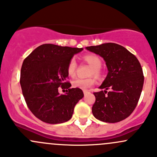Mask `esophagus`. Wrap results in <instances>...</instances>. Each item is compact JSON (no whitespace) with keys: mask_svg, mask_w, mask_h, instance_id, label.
I'll return each instance as SVG.
<instances>
[{"mask_svg":"<svg viewBox=\"0 0 157 157\" xmlns=\"http://www.w3.org/2000/svg\"><path fill=\"white\" fill-rule=\"evenodd\" d=\"M89 93H90V92H88V91H83V94H84L85 96H86L87 94H89Z\"/></svg>","mask_w":157,"mask_h":157,"instance_id":"1","label":"esophagus"}]
</instances>
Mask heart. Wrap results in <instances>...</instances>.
<instances>
[{
  "label": "heart",
  "mask_w": 157,
  "mask_h": 157,
  "mask_svg": "<svg viewBox=\"0 0 157 157\" xmlns=\"http://www.w3.org/2000/svg\"><path fill=\"white\" fill-rule=\"evenodd\" d=\"M83 58L93 67L91 74H94L95 76H99V68L102 65V61H101L100 58L94 55H85ZM76 69H77V62H76L74 58H72L69 61L68 66H67V74L70 77H74L76 72ZM71 83H72L73 87L80 89L82 90H87L88 89L92 87L95 84V80L93 78H77L73 80Z\"/></svg>",
  "instance_id": "b5f03b06"
}]
</instances>
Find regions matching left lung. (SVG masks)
I'll use <instances>...</instances> for the list:
<instances>
[{"mask_svg":"<svg viewBox=\"0 0 157 157\" xmlns=\"http://www.w3.org/2000/svg\"><path fill=\"white\" fill-rule=\"evenodd\" d=\"M86 48L102 57L108 69L106 77L99 87L101 91L93 93L96 97L92 108L93 115L109 123L125 119L135 109L143 89L144 78L140 62L118 44L109 42ZM109 88L110 91L107 93Z\"/></svg>","mask_w":157,"mask_h":157,"instance_id":"8db88e82","label":"left lung"}]
</instances>
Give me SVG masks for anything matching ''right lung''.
Listing matches in <instances>:
<instances>
[{"mask_svg":"<svg viewBox=\"0 0 157 157\" xmlns=\"http://www.w3.org/2000/svg\"><path fill=\"white\" fill-rule=\"evenodd\" d=\"M83 48L44 44L23 61L20 85L26 104L33 115L48 124L69 121L76 104L83 97L80 89L71 88L67 66L74 55ZM67 88L60 94L58 87Z\"/></svg>","mask_w":157,"mask_h":157,"instance_id":"obj_1","label":"right lung"}]
</instances>
